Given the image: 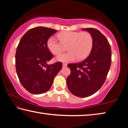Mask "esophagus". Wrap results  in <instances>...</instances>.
Returning <instances> with one entry per match:
<instances>
[{
  "instance_id": "obj_1",
  "label": "esophagus",
  "mask_w": 128,
  "mask_h": 128,
  "mask_svg": "<svg viewBox=\"0 0 128 128\" xmlns=\"http://www.w3.org/2000/svg\"><path fill=\"white\" fill-rule=\"evenodd\" d=\"M67 66V64L66 63H63L62 64V67H66Z\"/></svg>"
}]
</instances>
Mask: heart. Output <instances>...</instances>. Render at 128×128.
<instances>
[{"instance_id":"1","label":"heart","mask_w":128,"mask_h":128,"mask_svg":"<svg viewBox=\"0 0 128 128\" xmlns=\"http://www.w3.org/2000/svg\"><path fill=\"white\" fill-rule=\"evenodd\" d=\"M60 42L52 36L47 42L48 50L53 55H58L66 46L68 52L58 55L56 58L58 62H69L76 59L81 60L87 57L92 51L93 46V38L88 32L65 31L57 35Z\"/></svg>"}]
</instances>
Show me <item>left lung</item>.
<instances>
[{"instance_id":"1","label":"left lung","mask_w":128,"mask_h":128,"mask_svg":"<svg viewBox=\"0 0 128 128\" xmlns=\"http://www.w3.org/2000/svg\"><path fill=\"white\" fill-rule=\"evenodd\" d=\"M82 30L92 34V48L84 61L68 65L70 74L66 78V85L72 94L85 98L98 92L105 82L111 66V49L107 38L98 30Z\"/></svg>"}]
</instances>
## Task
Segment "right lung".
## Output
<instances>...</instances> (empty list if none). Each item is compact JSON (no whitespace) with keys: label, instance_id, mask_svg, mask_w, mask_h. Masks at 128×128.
<instances>
[{"label":"right lung","instance_id":"right-lung-1","mask_svg":"<svg viewBox=\"0 0 128 128\" xmlns=\"http://www.w3.org/2000/svg\"><path fill=\"white\" fill-rule=\"evenodd\" d=\"M56 32L43 26L32 28L22 36L17 47L15 60L17 76L23 87L33 94L47 92L62 69L60 62L47 64L53 58L47 48V40Z\"/></svg>","mask_w":128,"mask_h":128}]
</instances>
